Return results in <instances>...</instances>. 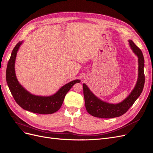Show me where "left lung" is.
<instances>
[{
  "instance_id": "left-lung-1",
  "label": "left lung",
  "mask_w": 153,
  "mask_h": 153,
  "mask_svg": "<svg viewBox=\"0 0 153 153\" xmlns=\"http://www.w3.org/2000/svg\"><path fill=\"white\" fill-rule=\"evenodd\" d=\"M128 42L133 53L138 57V73L136 85L126 98L119 103L113 104L100 100L92 93L85 84H83L85 108L88 113L92 116L104 119L121 116L127 112L142 93L145 83L143 71L144 58L140 49L133 43L132 40H128Z\"/></svg>"
}]
</instances>
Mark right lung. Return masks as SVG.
Returning a JSON list of instances; mask_svg holds the SVG:
<instances>
[{
  "mask_svg": "<svg viewBox=\"0 0 153 153\" xmlns=\"http://www.w3.org/2000/svg\"><path fill=\"white\" fill-rule=\"evenodd\" d=\"M22 43L23 41L18 42L13 48L6 69V81L11 94L18 105L29 112L40 114H50L57 112L62 106L67 92L74 84L80 82V80H75L68 83L51 96H41L31 94L18 81L15 73L16 54Z\"/></svg>",
  "mask_w": 153,
  "mask_h": 153,
  "instance_id": "right-lung-1",
  "label": "right lung"
}]
</instances>
